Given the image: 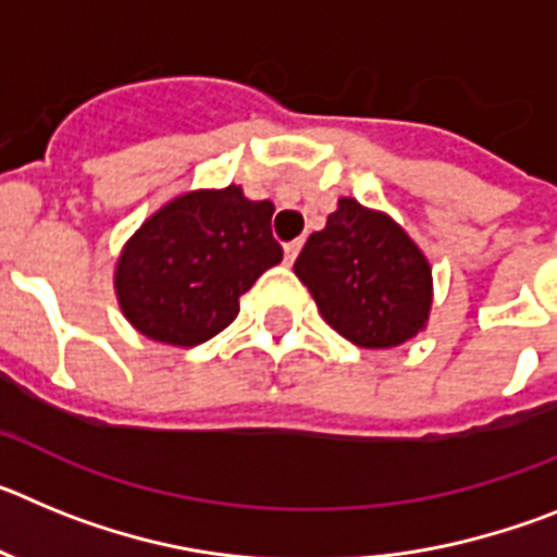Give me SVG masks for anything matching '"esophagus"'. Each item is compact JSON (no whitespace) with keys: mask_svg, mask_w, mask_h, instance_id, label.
Masks as SVG:
<instances>
[{"mask_svg":"<svg viewBox=\"0 0 557 557\" xmlns=\"http://www.w3.org/2000/svg\"><path fill=\"white\" fill-rule=\"evenodd\" d=\"M298 250H301V239H293V243L284 245V259H287V264L295 262V256H298Z\"/></svg>","mask_w":557,"mask_h":557,"instance_id":"esophagus-1","label":"esophagus"}]
</instances>
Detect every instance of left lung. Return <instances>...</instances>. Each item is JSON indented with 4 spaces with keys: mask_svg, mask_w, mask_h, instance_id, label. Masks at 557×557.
Here are the masks:
<instances>
[{
    "mask_svg": "<svg viewBox=\"0 0 557 557\" xmlns=\"http://www.w3.org/2000/svg\"><path fill=\"white\" fill-rule=\"evenodd\" d=\"M323 321L359 348H393L426 326L432 268L407 231L382 211L339 198L326 228L295 259Z\"/></svg>",
    "mask_w": 557,
    "mask_h": 557,
    "instance_id": "obj_1",
    "label": "left lung"
}]
</instances>
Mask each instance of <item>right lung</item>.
Masks as SVG:
<instances>
[{"instance_id": "obj_1", "label": "right lung", "mask_w": 557, "mask_h": 557, "mask_svg": "<svg viewBox=\"0 0 557 557\" xmlns=\"http://www.w3.org/2000/svg\"><path fill=\"white\" fill-rule=\"evenodd\" d=\"M270 200L239 186L186 191L127 239L113 287L133 329L166 346H198L223 332L268 268L282 262Z\"/></svg>"}]
</instances>
